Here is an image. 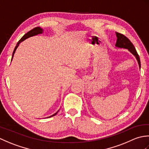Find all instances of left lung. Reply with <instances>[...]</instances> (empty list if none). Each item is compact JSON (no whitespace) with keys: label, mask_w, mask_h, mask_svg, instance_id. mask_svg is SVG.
<instances>
[{"label":"left lung","mask_w":149,"mask_h":149,"mask_svg":"<svg viewBox=\"0 0 149 149\" xmlns=\"http://www.w3.org/2000/svg\"><path fill=\"white\" fill-rule=\"evenodd\" d=\"M116 36L117 37L116 39V43L115 44V46L118 48H123L127 49L129 52H130L132 55L135 56L136 59L138 61L139 68H141V63H140V57H139L138 53L136 50V49L133 44L131 43V42L129 40L127 37L125 36L123 34H120L119 33H115Z\"/></svg>","instance_id":"1"}]
</instances>
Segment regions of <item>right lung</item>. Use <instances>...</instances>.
Instances as JSON below:
<instances>
[{"mask_svg":"<svg viewBox=\"0 0 149 149\" xmlns=\"http://www.w3.org/2000/svg\"><path fill=\"white\" fill-rule=\"evenodd\" d=\"M43 32H44V31H43V29H42V28H41V27H35V28H34V29H33L32 30H31L30 31H29V32L27 33L26 34H24V35L23 36V37H22V38L18 41V42L17 43V45H16V47H15V49H14V50H13V52L11 61H12L13 58L14 54H15V51H16V50H17V49L18 48V47L19 46V44H20L21 42H23V41H24L26 39L28 38H30V37L33 36H36V35H38V34H42ZM58 111H59V110H58V111H57L56 113L54 114V115H51V116H49V117H47V118H50V117H52V116H53L56 115V114L58 113Z\"/></svg>","mask_w":149,"mask_h":149,"instance_id":"add662e5","label":"right lung"}]
</instances>
